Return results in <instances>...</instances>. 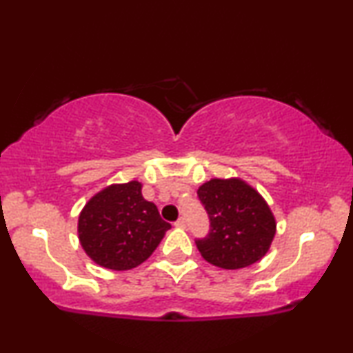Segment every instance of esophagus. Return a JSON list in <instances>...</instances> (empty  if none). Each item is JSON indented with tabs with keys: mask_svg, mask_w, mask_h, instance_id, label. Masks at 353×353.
I'll use <instances>...</instances> for the list:
<instances>
[{
	"mask_svg": "<svg viewBox=\"0 0 353 353\" xmlns=\"http://www.w3.org/2000/svg\"><path fill=\"white\" fill-rule=\"evenodd\" d=\"M175 226H178V228H185V226H186V220L183 219V216H180V219H178V220L175 221Z\"/></svg>",
	"mask_w": 353,
	"mask_h": 353,
	"instance_id": "obj_1",
	"label": "esophagus"
}]
</instances>
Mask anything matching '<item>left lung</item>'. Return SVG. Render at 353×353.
<instances>
[{"instance_id": "obj_1", "label": "left lung", "mask_w": 353, "mask_h": 353, "mask_svg": "<svg viewBox=\"0 0 353 353\" xmlns=\"http://www.w3.org/2000/svg\"><path fill=\"white\" fill-rule=\"evenodd\" d=\"M209 215V234L196 239L202 257L215 267L238 270L268 252L276 221L262 196L239 178L207 181L197 190Z\"/></svg>"}]
</instances>
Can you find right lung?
<instances>
[{
  "label": "right lung",
  "instance_id": "1",
  "mask_svg": "<svg viewBox=\"0 0 353 353\" xmlns=\"http://www.w3.org/2000/svg\"><path fill=\"white\" fill-rule=\"evenodd\" d=\"M170 223L141 194V183L110 185L99 191L79 216V239L101 267L123 272L141 265L161 243Z\"/></svg>",
  "mask_w": 353,
  "mask_h": 353
}]
</instances>
